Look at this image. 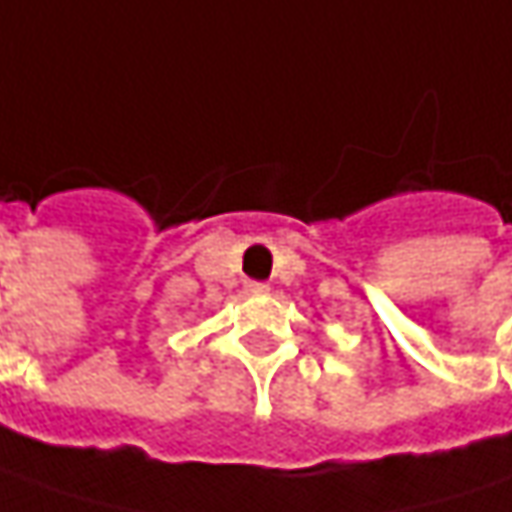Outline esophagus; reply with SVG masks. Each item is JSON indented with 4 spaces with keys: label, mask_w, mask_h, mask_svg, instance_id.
Here are the masks:
<instances>
[{
    "label": "esophagus",
    "mask_w": 512,
    "mask_h": 512,
    "mask_svg": "<svg viewBox=\"0 0 512 512\" xmlns=\"http://www.w3.org/2000/svg\"><path fill=\"white\" fill-rule=\"evenodd\" d=\"M246 292L263 295V292H269V284H266V281H246Z\"/></svg>",
    "instance_id": "1"
}]
</instances>
